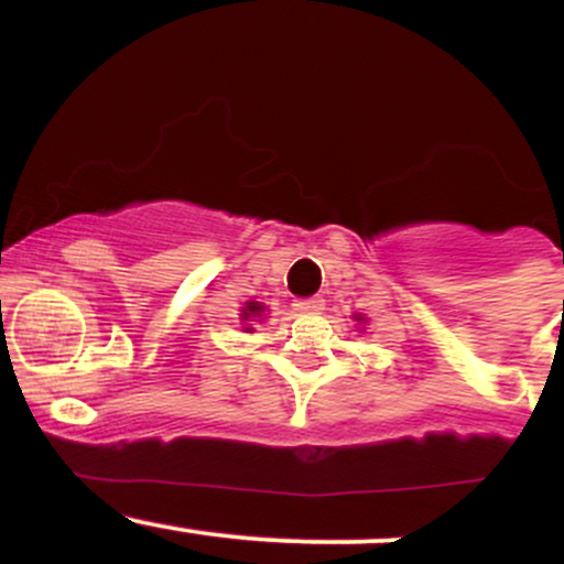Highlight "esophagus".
<instances>
[{
  "instance_id": "1",
  "label": "esophagus",
  "mask_w": 564,
  "mask_h": 564,
  "mask_svg": "<svg viewBox=\"0 0 564 564\" xmlns=\"http://www.w3.org/2000/svg\"><path fill=\"white\" fill-rule=\"evenodd\" d=\"M296 313H321L323 310V300L321 296H313V300H300L294 302Z\"/></svg>"
}]
</instances>
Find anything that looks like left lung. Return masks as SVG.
<instances>
[{
	"label": "left lung",
	"instance_id": "8db88e82",
	"mask_svg": "<svg viewBox=\"0 0 564 564\" xmlns=\"http://www.w3.org/2000/svg\"><path fill=\"white\" fill-rule=\"evenodd\" d=\"M355 321H364V318H360V315H355Z\"/></svg>",
	"mask_w": 564,
	"mask_h": 564
}]
</instances>
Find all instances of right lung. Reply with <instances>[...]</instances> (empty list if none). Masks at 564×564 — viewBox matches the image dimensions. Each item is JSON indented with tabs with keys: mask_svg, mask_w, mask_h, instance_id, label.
<instances>
[{
	"mask_svg": "<svg viewBox=\"0 0 564 564\" xmlns=\"http://www.w3.org/2000/svg\"><path fill=\"white\" fill-rule=\"evenodd\" d=\"M262 313H264V304L262 302H246L243 307H241V321H246V332H251V323L249 321H254V318H262Z\"/></svg>",
	"mask_w": 564,
	"mask_h": 564,
	"instance_id": "add662e5",
	"label": "right lung"
}]
</instances>
